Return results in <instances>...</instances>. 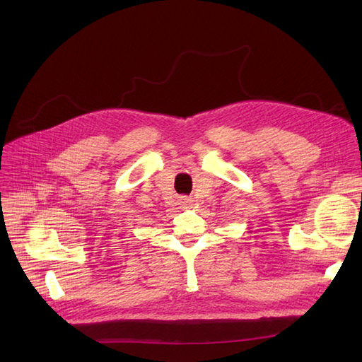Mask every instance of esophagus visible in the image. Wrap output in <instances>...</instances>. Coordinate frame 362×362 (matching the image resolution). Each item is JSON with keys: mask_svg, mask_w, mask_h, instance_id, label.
Here are the masks:
<instances>
[{"mask_svg": "<svg viewBox=\"0 0 362 362\" xmlns=\"http://www.w3.org/2000/svg\"><path fill=\"white\" fill-rule=\"evenodd\" d=\"M182 202H184V204H185V205H189V202H190V199H187V198H184V199H182Z\"/></svg>", "mask_w": 362, "mask_h": 362, "instance_id": "obj_1", "label": "esophagus"}]
</instances>
